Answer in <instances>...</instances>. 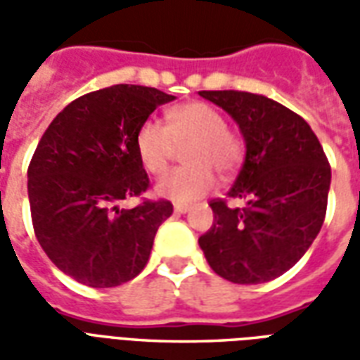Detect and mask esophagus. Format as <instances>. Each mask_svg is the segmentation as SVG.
Instances as JSON below:
<instances>
[{
  "mask_svg": "<svg viewBox=\"0 0 360 360\" xmlns=\"http://www.w3.org/2000/svg\"><path fill=\"white\" fill-rule=\"evenodd\" d=\"M173 210H175V214H187V212L191 210V206H188V204H175Z\"/></svg>",
  "mask_w": 360,
  "mask_h": 360,
  "instance_id": "esophagus-1",
  "label": "esophagus"
}]
</instances>
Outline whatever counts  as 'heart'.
Returning a JSON list of instances; mask_svg holds the SVG:
<instances>
[{"label":"heart","mask_w":360,"mask_h":360,"mask_svg":"<svg viewBox=\"0 0 360 360\" xmlns=\"http://www.w3.org/2000/svg\"><path fill=\"white\" fill-rule=\"evenodd\" d=\"M136 154L150 173H162L177 146H188L191 167L173 169L156 183V193L173 202H191L216 187V173H233L243 158V144L227 131L224 113L204 102H191L167 111V127L144 121L134 139Z\"/></svg>","instance_id":"1"}]
</instances>
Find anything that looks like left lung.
<instances>
[{"label": "left lung", "mask_w": 360, "mask_h": 360, "mask_svg": "<svg viewBox=\"0 0 360 360\" xmlns=\"http://www.w3.org/2000/svg\"><path fill=\"white\" fill-rule=\"evenodd\" d=\"M231 115L245 141V162L227 196L212 200L214 224L198 239L218 276L264 283L293 268L324 224L332 169L310 125L271 98L237 90H202Z\"/></svg>", "instance_id": "1"}]
</instances>
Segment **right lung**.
<instances>
[{"label": "right lung", "instance_id": "obj_1", "mask_svg": "<svg viewBox=\"0 0 360 360\" xmlns=\"http://www.w3.org/2000/svg\"><path fill=\"white\" fill-rule=\"evenodd\" d=\"M175 96L115 84L77 98L59 111L28 165L36 239L59 270L89 287H115L148 262L167 200L119 208L148 188L136 154L139 127Z\"/></svg>", "mask_w": 360, "mask_h": 360}]
</instances>
